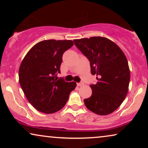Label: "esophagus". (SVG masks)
<instances>
[{
	"label": "esophagus",
	"instance_id": "34e87169",
	"mask_svg": "<svg viewBox=\"0 0 148 148\" xmlns=\"http://www.w3.org/2000/svg\"><path fill=\"white\" fill-rule=\"evenodd\" d=\"M77 86H84V83H77Z\"/></svg>",
	"mask_w": 148,
	"mask_h": 148
}]
</instances>
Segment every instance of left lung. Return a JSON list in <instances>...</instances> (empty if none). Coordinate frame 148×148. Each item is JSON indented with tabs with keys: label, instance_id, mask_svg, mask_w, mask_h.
I'll list each match as a JSON object with an SVG mask.
<instances>
[{
	"label": "left lung",
	"instance_id": "obj_1",
	"mask_svg": "<svg viewBox=\"0 0 148 148\" xmlns=\"http://www.w3.org/2000/svg\"><path fill=\"white\" fill-rule=\"evenodd\" d=\"M90 62L91 73L98 82L90 85L92 94L84 100L88 109L99 115L116 110L126 97L130 70L124 52L112 40L95 36L73 40Z\"/></svg>",
	"mask_w": 148,
	"mask_h": 148
}]
</instances>
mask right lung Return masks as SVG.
<instances>
[{
    "label": "right lung",
    "mask_w": 148,
    "mask_h": 148,
    "mask_svg": "<svg viewBox=\"0 0 148 148\" xmlns=\"http://www.w3.org/2000/svg\"><path fill=\"white\" fill-rule=\"evenodd\" d=\"M72 40H43L34 45L22 60L19 81L29 102L45 114L60 110L67 102L75 82L57 79L62 54L73 46Z\"/></svg>",
    "instance_id": "obj_1"
}]
</instances>
